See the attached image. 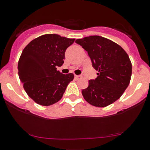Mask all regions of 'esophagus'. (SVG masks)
I'll return each instance as SVG.
<instances>
[{"label": "esophagus", "mask_w": 150, "mask_h": 150, "mask_svg": "<svg viewBox=\"0 0 150 150\" xmlns=\"http://www.w3.org/2000/svg\"><path fill=\"white\" fill-rule=\"evenodd\" d=\"M75 79L78 80L79 78H81V76H80V75H75Z\"/></svg>", "instance_id": "34e87169"}]
</instances>
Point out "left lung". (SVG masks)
Masks as SVG:
<instances>
[{
    "instance_id": "left-lung-1",
    "label": "left lung",
    "mask_w": 150,
    "mask_h": 150,
    "mask_svg": "<svg viewBox=\"0 0 150 150\" xmlns=\"http://www.w3.org/2000/svg\"><path fill=\"white\" fill-rule=\"evenodd\" d=\"M86 50L97 71L95 80L82 90L86 101L96 107H106L120 98L130 83L132 64L120 45L100 36H90L75 41Z\"/></svg>"
}]
</instances>
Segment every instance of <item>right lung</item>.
<instances>
[{"label":"right lung","mask_w":150,"mask_h":150,"mask_svg":"<svg viewBox=\"0 0 150 150\" xmlns=\"http://www.w3.org/2000/svg\"><path fill=\"white\" fill-rule=\"evenodd\" d=\"M75 39L58 34H45L32 40L22 52L18 62V75L28 95L37 104L51 105L63 97L72 73L57 70L62 66L67 48Z\"/></svg>","instance_id":"1"}]
</instances>
